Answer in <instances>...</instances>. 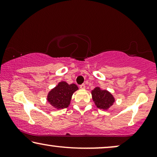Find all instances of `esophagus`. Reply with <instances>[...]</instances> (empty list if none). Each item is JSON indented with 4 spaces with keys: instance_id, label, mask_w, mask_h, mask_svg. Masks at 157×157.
<instances>
[{
    "instance_id": "esophagus-1",
    "label": "esophagus",
    "mask_w": 157,
    "mask_h": 157,
    "mask_svg": "<svg viewBox=\"0 0 157 157\" xmlns=\"http://www.w3.org/2000/svg\"><path fill=\"white\" fill-rule=\"evenodd\" d=\"M79 87H80V89H84L86 88V86L84 83H82V84H81L80 86H79Z\"/></svg>"
}]
</instances>
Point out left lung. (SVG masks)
Returning <instances> with one entry per match:
<instances>
[{"label": "left lung", "mask_w": 157, "mask_h": 157, "mask_svg": "<svg viewBox=\"0 0 157 157\" xmlns=\"http://www.w3.org/2000/svg\"><path fill=\"white\" fill-rule=\"evenodd\" d=\"M94 101L98 109H107L114 102L113 96L106 90H101L96 88L91 92Z\"/></svg>", "instance_id": "1"}]
</instances>
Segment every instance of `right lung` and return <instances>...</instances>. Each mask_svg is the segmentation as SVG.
I'll list each match as a JSON object with an SVG mask.
<instances>
[{"instance_id": "right-lung-1", "label": "right lung", "mask_w": 157, "mask_h": 157, "mask_svg": "<svg viewBox=\"0 0 157 157\" xmlns=\"http://www.w3.org/2000/svg\"><path fill=\"white\" fill-rule=\"evenodd\" d=\"M77 89L78 86L74 83L69 85L67 83L62 81L49 92L48 95V102L56 109L66 108L70 104L73 94Z\"/></svg>"}]
</instances>
